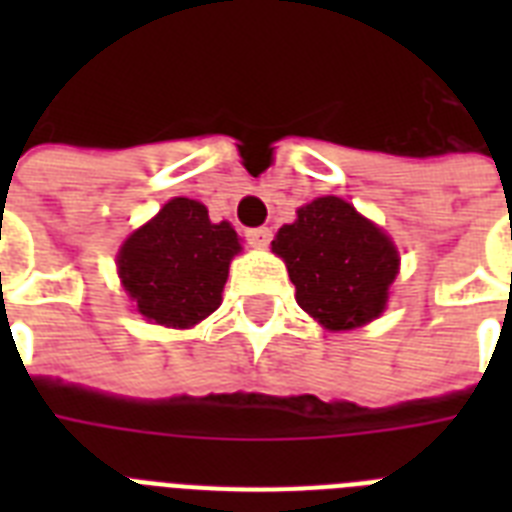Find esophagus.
I'll list each match as a JSON object with an SVG mask.
<instances>
[{
	"instance_id": "34e87169",
	"label": "esophagus",
	"mask_w": 512,
	"mask_h": 512,
	"mask_svg": "<svg viewBox=\"0 0 512 512\" xmlns=\"http://www.w3.org/2000/svg\"><path fill=\"white\" fill-rule=\"evenodd\" d=\"M271 239H273L271 228H249L247 231V241L257 249L268 247V244H271Z\"/></svg>"
}]
</instances>
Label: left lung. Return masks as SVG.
Returning <instances> with one entry per match:
<instances>
[{"label": "left lung", "instance_id": "1", "mask_svg": "<svg viewBox=\"0 0 512 512\" xmlns=\"http://www.w3.org/2000/svg\"><path fill=\"white\" fill-rule=\"evenodd\" d=\"M273 252L287 263L297 305L335 332L380 316L398 273L393 241L337 196L297 209L295 223L276 233Z\"/></svg>", "mask_w": 512, "mask_h": 512}]
</instances>
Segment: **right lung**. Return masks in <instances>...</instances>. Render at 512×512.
<instances>
[{
    "mask_svg": "<svg viewBox=\"0 0 512 512\" xmlns=\"http://www.w3.org/2000/svg\"><path fill=\"white\" fill-rule=\"evenodd\" d=\"M239 249L231 225L212 223L204 204L177 196L124 241L119 276L148 321L185 329L217 311Z\"/></svg>",
    "mask_w": 512,
    "mask_h": 512,
    "instance_id": "add662e5",
    "label": "right lung"
}]
</instances>
